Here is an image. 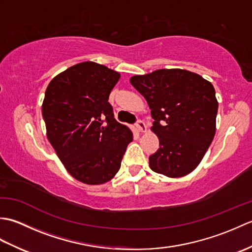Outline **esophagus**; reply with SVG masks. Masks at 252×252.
<instances>
[{
	"mask_svg": "<svg viewBox=\"0 0 252 252\" xmlns=\"http://www.w3.org/2000/svg\"><path fill=\"white\" fill-rule=\"evenodd\" d=\"M135 126H136V130L138 132H144L146 130V126L145 123H144L142 120H137L135 123Z\"/></svg>",
	"mask_w": 252,
	"mask_h": 252,
	"instance_id": "1",
	"label": "esophagus"
}]
</instances>
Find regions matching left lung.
<instances>
[{
  "mask_svg": "<svg viewBox=\"0 0 252 252\" xmlns=\"http://www.w3.org/2000/svg\"><path fill=\"white\" fill-rule=\"evenodd\" d=\"M130 82L146 99L155 120L152 130L159 138L149 167L169 178L189 174L216 134L218 100L213 85L183 69H159L132 77Z\"/></svg>",
  "mask_w": 252,
  "mask_h": 252,
  "instance_id": "8db88e82",
  "label": "left lung"
}]
</instances>
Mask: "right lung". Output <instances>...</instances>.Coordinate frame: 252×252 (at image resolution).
<instances>
[{
    "label": "right lung",
    "instance_id": "obj_1",
    "mask_svg": "<svg viewBox=\"0 0 252 252\" xmlns=\"http://www.w3.org/2000/svg\"><path fill=\"white\" fill-rule=\"evenodd\" d=\"M119 78L109 68L85 62L58 74L45 91L47 138L68 172L82 183L97 185L114 178L133 140L108 101Z\"/></svg>",
    "mask_w": 252,
    "mask_h": 252
}]
</instances>
